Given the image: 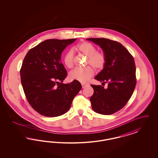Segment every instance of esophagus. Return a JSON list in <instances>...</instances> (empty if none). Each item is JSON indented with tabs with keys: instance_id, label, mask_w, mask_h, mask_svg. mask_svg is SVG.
Wrapping results in <instances>:
<instances>
[{
	"instance_id": "1",
	"label": "esophagus",
	"mask_w": 158,
	"mask_h": 158,
	"mask_svg": "<svg viewBox=\"0 0 158 158\" xmlns=\"http://www.w3.org/2000/svg\"><path fill=\"white\" fill-rule=\"evenodd\" d=\"M87 85H88V84H86V83H82V86L83 88H85V87H86Z\"/></svg>"
}]
</instances>
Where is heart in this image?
<instances>
[{
  "label": "heart",
  "mask_w": 158,
  "mask_h": 158,
  "mask_svg": "<svg viewBox=\"0 0 158 158\" xmlns=\"http://www.w3.org/2000/svg\"><path fill=\"white\" fill-rule=\"evenodd\" d=\"M77 50L83 54L88 57L87 64H90L97 70H101L105 67L106 59L103 52L96 51L94 45L88 42H82L77 46ZM74 52L69 50L64 54L63 61L65 66L72 69L74 66ZM94 69L90 66L84 68H76L69 73V77L72 80H75L82 83L86 82L94 75Z\"/></svg>",
  "instance_id": "obj_1"
}]
</instances>
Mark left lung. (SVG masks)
<instances>
[{
	"label": "left lung",
	"instance_id": "obj_1",
	"mask_svg": "<svg viewBox=\"0 0 158 158\" xmlns=\"http://www.w3.org/2000/svg\"><path fill=\"white\" fill-rule=\"evenodd\" d=\"M87 40L99 45L106 59L105 67L95 79L102 84L108 83V88L91 85L94 89L90 98L92 108L98 114L111 115L123 108L134 92L136 84L135 60L117 41L104 38Z\"/></svg>",
	"mask_w": 158,
	"mask_h": 158
}]
</instances>
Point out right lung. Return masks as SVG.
<instances>
[{
  "instance_id": "obj_1",
  "label": "right lung",
  "mask_w": 158,
  "mask_h": 158,
  "mask_svg": "<svg viewBox=\"0 0 158 158\" xmlns=\"http://www.w3.org/2000/svg\"><path fill=\"white\" fill-rule=\"evenodd\" d=\"M76 40H47L31 48L23 60V89L32 108L42 115L53 117L66 113L82 88L75 80L62 83L68 73L60 61L61 54Z\"/></svg>"
}]
</instances>
